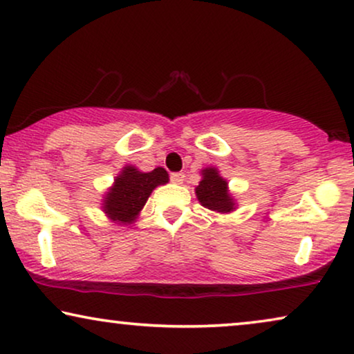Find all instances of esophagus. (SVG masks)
Returning a JSON list of instances; mask_svg holds the SVG:
<instances>
[{
  "label": "esophagus",
  "mask_w": 354,
  "mask_h": 354,
  "mask_svg": "<svg viewBox=\"0 0 354 354\" xmlns=\"http://www.w3.org/2000/svg\"><path fill=\"white\" fill-rule=\"evenodd\" d=\"M183 178H185V174L183 172H172L171 174V180L174 183H182Z\"/></svg>",
  "instance_id": "34e87169"
}]
</instances>
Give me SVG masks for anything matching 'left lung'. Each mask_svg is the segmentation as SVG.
<instances>
[{
  "label": "left lung",
  "mask_w": 354,
  "mask_h": 354,
  "mask_svg": "<svg viewBox=\"0 0 354 354\" xmlns=\"http://www.w3.org/2000/svg\"><path fill=\"white\" fill-rule=\"evenodd\" d=\"M196 196L207 209L217 212H230L234 209V201L227 192V182L214 167L203 171V180L196 187Z\"/></svg>",
  "instance_id": "1"
}]
</instances>
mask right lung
<instances>
[{
    "label": "right lung",
    "mask_w": 354,
    "mask_h": 354,
    "mask_svg": "<svg viewBox=\"0 0 354 354\" xmlns=\"http://www.w3.org/2000/svg\"><path fill=\"white\" fill-rule=\"evenodd\" d=\"M167 180L169 176L162 167L147 174L132 166L124 167L122 174L115 178L114 187L106 195L104 212L113 221L132 222L154 188L164 185Z\"/></svg>",
    "instance_id": "1"
}]
</instances>
